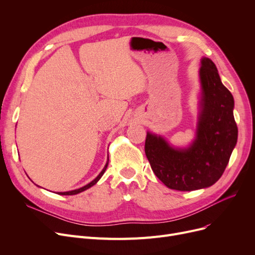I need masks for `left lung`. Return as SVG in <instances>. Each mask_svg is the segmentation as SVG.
<instances>
[{"label":"left lung","instance_id":"1","mask_svg":"<svg viewBox=\"0 0 255 255\" xmlns=\"http://www.w3.org/2000/svg\"><path fill=\"white\" fill-rule=\"evenodd\" d=\"M202 112L197 135L188 149H175L146 133L144 152L156 177L170 189L191 191L215 184L229 164L238 139L234 97L221 83L215 64L202 60Z\"/></svg>","mask_w":255,"mask_h":255}]
</instances>
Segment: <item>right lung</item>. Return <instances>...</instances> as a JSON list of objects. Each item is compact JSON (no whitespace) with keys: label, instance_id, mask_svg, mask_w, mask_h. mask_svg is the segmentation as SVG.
<instances>
[{"label":"right lung","instance_id":"1","mask_svg":"<svg viewBox=\"0 0 255 255\" xmlns=\"http://www.w3.org/2000/svg\"><path fill=\"white\" fill-rule=\"evenodd\" d=\"M107 165H109V160H107V162H106V164H105V166H104V168L102 169V171L99 173L98 175V177L95 179V180H93L91 183H89L88 185H86V186H84V187H82V188H79V189H75V190H72V191H67V192H58V194H60V195H73V194H77V193H79V192H83V191H85V190H87V189H89L90 187H92L93 185H95L99 180H100V178L102 177V175L104 173V171L106 170V168H107Z\"/></svg>","mask_w":255,"mask_h":255}]
</instances>
